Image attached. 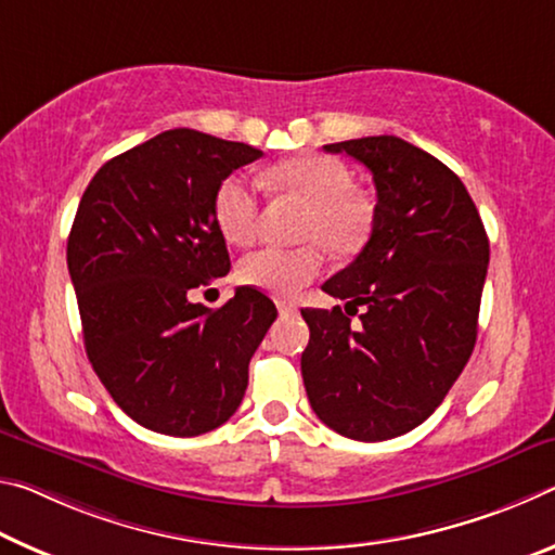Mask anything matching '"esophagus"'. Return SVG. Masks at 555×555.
Returning <instances> with one entry per match:
<instances>
[{
    "mask_svg": "<svg viewBox=\"0 0 555 555\" xmlns=\"http://www.w3.org/2000/svg\"><path fill=\"white\" fill-rule=\"evenodd\" d=\"M278 312H280V317H293V314H297V307L287 305V302H278Z\"/></svg>",
    "mask_w": 555,
    "mask_h": 555,
    "instance_id": "obj_1",
    "label": "esophagus"
}]
</instances>
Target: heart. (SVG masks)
Returning a JSON list of instances; mask_svg holds the SVG:
<instances>
[{
    "instance_id": "b5f03b06",
    "label": "heart",
    "mask_w": 555,
    "mask_h": 555,
    "mask_svg": "<svg viewBox=\"0 0 555 555\" xmlns=\"http://www.w3.org/2000/svg\"><path fill=\"white\" fill-rule=\"evenodd\" d=\"M270 179L307 204L299 229V238L307 243L297 248L262 245L241 260L238 278L270 295L293 297L324 270V245L339 256L363 248L374 231V204L353 189L351 171L341 162L322 154L287 159L270 169ZM214 214L225 241L250 243L260 229L256 184L243 175L225 177L214 198Z\"/></svg>"
}]
</instances>
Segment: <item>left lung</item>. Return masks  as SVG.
<instances>
[{"mask_svg":"<svg viewBox=\"0 0 555 555\" xmlns=\"http://www.w3.org/2000/svg\"><path fill=\"white\" fill-rule=\"evenodd\" d=\"M324 150L374 175L376 208L357 260L322 285L347 312L302 310L307 398L344 438L390 440L433 415L472 357L487 231L455 171L415 144L378 134Z\"/></svg>","mask_w":555,"mask_h":555,"instance_id":"left-lung-1","label":"left lung"}]
</instances>
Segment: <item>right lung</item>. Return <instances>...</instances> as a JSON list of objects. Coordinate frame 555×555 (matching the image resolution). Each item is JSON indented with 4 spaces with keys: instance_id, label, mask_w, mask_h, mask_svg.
<instances>
[{
    "instance_id": "1",
    "label": "right lung",
    "mask_w": 555,
    "mask_h": 555,
    "mask_svg": "<svg viewBox=\"0 0 555 555\" xmlns=\"http://www.w3.org/2000/svg\"><path fill=\"white\" fill-rule=\"evenodd\" d=\"M262 152L177 127L98 169L68 235L86 353L142 428L194 438L223 425L248 388V363L278 310L238 287L218 310L192 302L229 275L214 198Z\"/></svg>"
}]
</instances>
